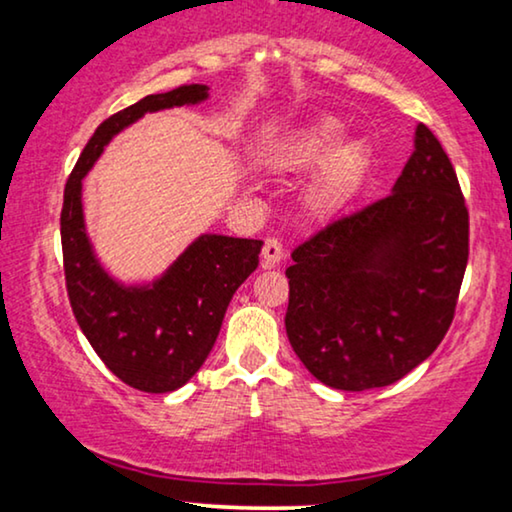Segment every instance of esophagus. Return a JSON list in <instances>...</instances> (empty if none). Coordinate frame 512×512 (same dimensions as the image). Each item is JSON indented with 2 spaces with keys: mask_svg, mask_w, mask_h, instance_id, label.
Here are the masks:
<instances>
[{
  "mask_svg": "<svg viewBox=\"0 0 512 512\" xmlns=\"http://www.w3.org/2000/svg\"><path fill=\"white\" fill-rule=\"evenodd\" d=\"M282 258H284L282 242H279L277 237H268L263 244V265L265 268H272V265H277Z\"/></svg>",
  "mask_w": 512,
  "mask_h": 512,
  "instance_id": "1",
  "label": "esophagus"
}]
</instances>
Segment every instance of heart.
<instances>
[{
  "instance_id": "heart-1",
  "label": "heart",
  "mask_w": 512,
  "mask_h": 512,
  "mask_svg": "<svg viewBox=\"0 0 512 512\" xmlns=\"http://www.w3.org/2000/svg\"><path fill=\"white\" fill-rule=\"evenodd\" d=\"M342 137H345V125L335 118H319V121L307 125L296 142L277 160L282 170L298 172L327 158L307 188V207L314 214L326 216L338 212L368 170V146L361 139H352V142H345L339 147L337 144ZM335 145L338 150L334 149Z\"/></svg>"
}]
</instances>
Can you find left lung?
I'll use <instances>...</instances> for the list:
<instances>
[{"label": "left lung", "mask_w": 512, "mask_h": 512, "mask_svg": "<svg viewBox=\"0 0 512 512\" xmlns=\"http://www.w3.org/2000/svg\"><path fill=\"white\" fill-rule=\"evenodd\" d=\"M286 335L319 382L387 387L429 359L454 319L468 207L438 137L417 125L394 193L293 249Z\"/></svg>", "instance_id": "1"}]
</instances>
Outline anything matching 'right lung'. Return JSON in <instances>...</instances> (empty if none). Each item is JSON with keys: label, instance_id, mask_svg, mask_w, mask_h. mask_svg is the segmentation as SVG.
I'll return each instance as SVG.
<instances>
[{"label": "right lung", "instance_id": "add662e5", "mask_svg": "<svg viewBox=\"0 0 512 512\" xmlns=\"http://www.w3.org/2000/svg\"><path fill=\"white\" fill-rule=\"evenodd\" d=\"M207 86L146 95L100 123L65 184L60 212L67 296L97 356L118 380L146 394L179 389L212 352L230 298L256 270L261 240L202 235L153 286H121L100 268L90 249L81 209V179L104 144L146 111L195 104Z\"/></svg>", "mask_w": 512, "mask_h": 512}]
</instances>
